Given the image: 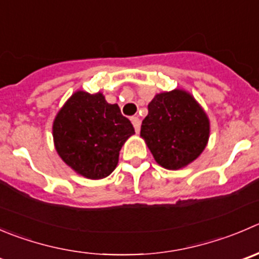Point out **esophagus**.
I'll list each match as a JSON object with an SVG mask.
<instances>
[{
	"label": "esophagus",
	"instance_id": "34e87169",
	"mask_svg": "<svg viewBox=\"0 0 259 259\" xmlns=\"http://www.w3.org/2000/svg\"><path fill=\"white\" fill-rule=\"evenodd\" d=\"M132 122H133V126H134L135 132L139 133V130H140V120H139V117L133 116L132 117Z\"/></svg>",
	"mask_w": 259,
	"mask_h": 259
}]
</instances>
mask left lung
<instances>
[{"mask_svg": "<svg viewBox=\"0 0 259 259\" xmlns=\"http://www.w3.org/2000/svg\"><path fill=\"white\" fill-rule=\"evenodd\" d=\"M140 137L160 167L177 170L204 152L210 120L190 92L180 89L160 92L148 105Z\"/></svg>", "mask_w": 259, "mask_h": 259, "instance_id": "left-lung-1", "label": "left lung"}]
</instances>
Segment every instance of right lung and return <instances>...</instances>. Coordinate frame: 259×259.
I'll return each instance as SVG.
<instances>
[{"mask_svg":"<svg viewBox=\"0 0 259 259\" xmlns=\"http://www.w3.org/2000/svg\"><path fill=\"white\" fill-rule=\"evenodd\" d=\"M134 133L117 104H109L102 92L76 91L53 121V140L59 157L77 175L90 180L111 175L120 149Z\"/></svg>","mask_w":259,"mask_h":259,"instance_id":"obj_1","label":"right lung"}]
</instances>
